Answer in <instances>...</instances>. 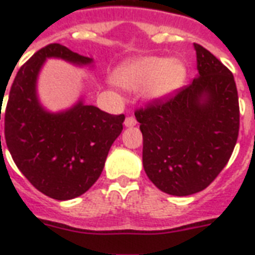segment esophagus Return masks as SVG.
Masks as SVG:
<instances>
[{
    "mask_svg": "<svg viewBox=\"0 0 255 255\" xmlns=\"http://www.w3.org/2000/svg\"><path fill=\"white\" fill-rule=\"evenodd\" d=\"M124 126H126V127H133V126H136V119L133 116H128V118H126V120H124Z\"/></svg>",
    "mask_w": 255,
    "mask_h": 255,
    "instance_id": "obj_1",
    "label": "esophagus"
}]
</instances>
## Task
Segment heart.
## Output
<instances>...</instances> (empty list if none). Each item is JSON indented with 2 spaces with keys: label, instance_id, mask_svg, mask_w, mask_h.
<instances>
[{
  "label": "heart",
  "instance_id": "obj_1",
  "mask_svg": "<svg viewBox=\"0 0 255 255\" xmlns=\"http://www.w3.org/2000/svg\"><path fill=\"white\" fill-rule=\"evenodd\" d=\"M114 82L124 90L137 91L147 100H160L181 88L186 67L177 58L140 57L124 63L114 73Z\"/></svg>",
  "mask_w": 255,
  "mask_h": 255
}]
</instances>
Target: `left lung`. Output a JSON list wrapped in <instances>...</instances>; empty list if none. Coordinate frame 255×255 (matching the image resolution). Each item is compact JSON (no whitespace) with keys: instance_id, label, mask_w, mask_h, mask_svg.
<instances>
[{"instance_id":"8db88e82","label":"left lung","mask_w":255,"mask_h":255,"mask_svg":"<svg viewBox=\"0 0 255 255\" xmlns=\"http://www.w3.org/2000/svg\"><path fill=\"white\" fill-rule=\"evenodd\" d=\"M198 75L174 95L135 112L143 133V167L172 196L201 192L233 153L240 106L233 74L194 43Z\"/></svg>"}]
</instances>
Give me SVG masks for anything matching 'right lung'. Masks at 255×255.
<instances>
[{
  "label": "right lung",
  "instance_id": "right-lung-1",
  "mask_svg": "<svg viewBox=\"0 0 255 255\" xmlns=\"http://www.w3.org/2000/svg\"><path fill=\"white\" fill-rule=\"evenodd\" d=\"M49 58L77 66L94 63L92 58L59 43L38 50L18 70L10 88L5 141L22 174L39 192L63 201L81 196L95 184L126 118L85 104L83 99L65 111H47L38 99L37 81Z\"/></svg>",
  "mask_w": 255,
  "mask_h": 255
}]
</instances>
